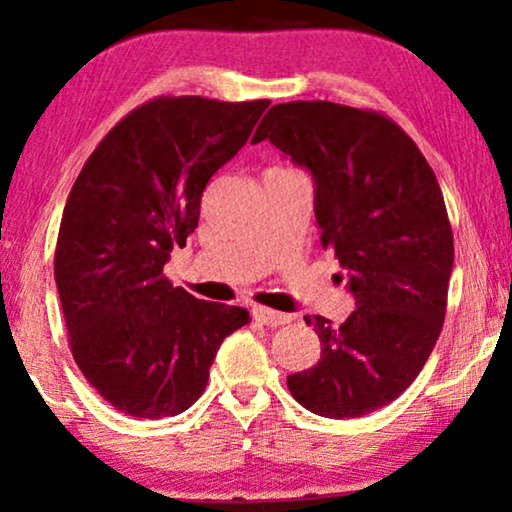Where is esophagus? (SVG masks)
<instances>
[{"mask_svg":"<svg viewBox=\"0 0 512 512\" xmlns=\"http://www.w3.org/2000/svg\"><path fill=\"white\" fill-rule=\"evenodd\" d=\"M254 319L258 321V324H263V326H284V324H289L291 321V317L289 314H284V312H277V310H270V307H254Z\"/></svg>","mask_w":512,"mask_h":512,"instance_id":"obj_1","label":"esophagus"}]
</instances>
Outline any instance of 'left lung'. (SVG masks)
Segmentation results:
<instances>
[{
	"label": "left lung",
	"instance_id": "1",
	"mask_svg": "<svg viewBox=\"0 0 512 512\" xmlns=\"http://www.w3.org/2000/svg\"><path fill=\"white\" fill-rule=\"evenodd\" d=\"M263 139L312 172L321 247L335 251L356 298L340 326L305 317L321 359L286 384L314 415H368L410 387L443 328L454 237L438 179L408 132L375 109L275 104L251 144Z\"/></svg>",
	"mask_w": 512,
	"mask_h": 512
}]
</instances>
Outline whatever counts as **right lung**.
<instances>
[{"label": "right lung", "mask_w": 512, "mask_h": 512, "mask_svg": "<svg viewBox=\"0 0 512 512\" xmlns=\"http://www.w3.org/2000/svg\"><path fill=\"white\" fill-rule=\"evenodd\" d=\"M268 104L153 97L102 137L69 191L55 247L69 349L118 412L160 419L191 408L221 342L251 321L172 286L163 268L198 228L207 181Z\"/></svg>", "instance_id": "right-lung-1"}]
</instances>
